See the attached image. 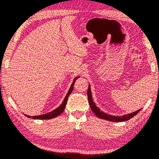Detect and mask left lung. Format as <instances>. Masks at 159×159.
Instances as JSON below:
<instances>
[{
    "instance_id": "1",
    "label": "left lung",
    "mask_w": 159,
    "mask_h": 159,
    "mask_svg": "<svg viewBox=\"0 0 159 159\" xmlns=\"http://www.w3.org/2000/svg\"><path fill=\"white\" fill-rule=\"evenodd\" d=\"M88 97L89 104L90 105V107H91V110H92L93 112L94 113L96 116H98V118H100V119L110 120V121H111V122H122V121L127 120L130 119H132V117L134 116L135 115L137 114L139 111L141 110V109H140V110H136V111H134L132 113L123 115V116H112V115L111 114H107L106 113L103 112V111H101L100 109L96 106L94 101H93L89 84V88L88 90Z\"/></svg>"
}]
</instances>
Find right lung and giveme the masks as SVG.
Here are the masks:
<instances>
[{
  "instance_id": "right-lung-1",
  "label": "right lung",
  "mask_w": 159,
  "mask_h": 159,
  "mask_svg": "<svg viewBox=\"0 0 159 159\" xmlns=\"http://www.w3.org/2000/svg\"><path fill=\"white\" fill-rule=\"evenodd\" d=\"M79 76H77L76 77L75 79H74L73 80V83H71V87L69 89V91L67 92L66 96H65V97L64 98V100L62 102L61 105L60 106L58 107L57 109H55L54 110H53L50 112L49 113H47L45 114H43V115H39V116H28L27 114H25V116L28 117V118H32L33 119H39V120H44V119H53V118H55V117H57L58 116H59L61 113H63V111L65 110V105L67 104V99L68 97H69V96L70 95V94L71 93V92L73 91V89H74V83L76 80L77 79H79Z\"/></svg>"
}]
</instances>
